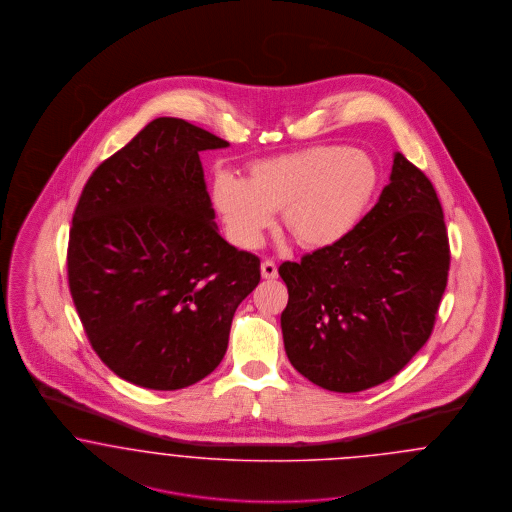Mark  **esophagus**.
<instances>
[{"label":"esophagus","instance_id":"34e87169","mask_svg":"<svg viewBox=\"0 0 512 512\" xmlns=\"http://www.w3.org/2000/svg\"><path fill=\"white\" fill-rule=\"evenodd\" d=\"M261 274H263V278L265 280H272V278H276L278 276V268H276V263L274 261H263V265H261Z\"/></svg>","mask_w":512,"mask_h":512}]
</instances>
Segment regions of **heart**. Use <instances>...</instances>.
<instances>
[{"label":"heart","mask_w":512,"mask_h":512,"mask_svg":"<svg viewBox=\"0 0 512 512\" xmlns=\"http://www.w3.org/2000/svg\"><path fill=\"white\" fill-rule=\"evenodd\" d=\"M380 182V169L365 151L313 146L257 161L245 180L220 174L213 201L232 240L242 247L261 244L274 211H282L297 244L326 249L361 224Z\"/></svg>","instance_id":"1"}]
</instances>
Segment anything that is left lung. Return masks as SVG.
Wrapping results in <instances>:
<instances>
[{"mask_svg":"<svg viewBox=\"0 0 512 512\" xmlns=\"http://www.w3.org/2000/svg\"><path fill=\"white\" fill-rule=\"evenodd\" d=\"M449 259L432 182L395 153L390 184L343 242L278 268L290 293L280 322L293 368L338 393L393 378L434 330Z\"/></svg>","mask_w":512,"mask_h":512,"instance_id":"obj_1","label":"left lung"}]
</instances>
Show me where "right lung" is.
<instances>
[{"label":"right lung","instance_id":"1","mask_svg":"<svg viewBox=\"0 0 512 512\" xmlns=\"http://www.w3.org/2000/svg\"><path fill=\"white\" fill-rule=\"evenodd\" d=\"M230 146L174 117L149 122L88 178L67 272L99 359L122 380L172 391L220 365L238 305L261 280L257 255L215 224L199 151Z\"/></svg>","mask_w":512,"mask_h":512}]
</instances>
